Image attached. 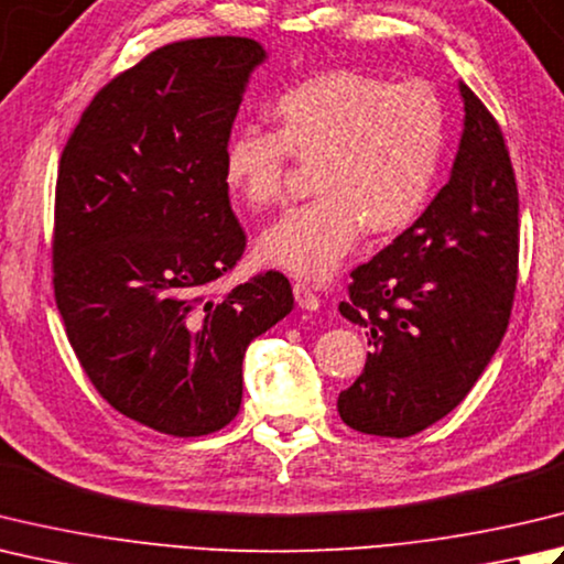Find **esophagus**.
Listing matches in <instances>:
<instances>
[{
	"label": "esophagus",
	"instance_id": "1",
	"mask_svg": "<svg viewBox=\"0 0 564 564\" xmlns=\"http://www.w3.org/2000/svg\"><path fill=\"white\" fill-rule=\"evenodd\" d=\"M293 295L295 303L303 307V311H319V297L315 295V291L307 283H293Z\"/></svg>",
	"mask_w": 564,
	"mask_h": 564
}]
</instances>
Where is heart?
Wrapping results in <instances>:
<instances>
[{"label":"heart","mask_w":564,"mask_h":564,"mask_svg":"<svg viewBox=\"0 0 564 564\" xmlns=\"http://www.w3.org/2000/svg\"><path fill=\"white\" fill-rule=\"evenodd\" d=\"M279 131L241 127L225 178L251 209L285 193L291 159L315 165V200L293 207L259 239V257L301 279L333 273L361 229L393 235L421 215L445 147V109L423 83L367 70H329L285 93Z\"/></svg>","instance_id":"b5f03b06"}]
</instances>
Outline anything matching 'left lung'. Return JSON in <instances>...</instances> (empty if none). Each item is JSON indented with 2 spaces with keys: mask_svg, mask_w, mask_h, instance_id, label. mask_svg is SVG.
<instances>
[{
  "mask_svg": "<svg viewBox=\"0 0 564 564\" xmlns=\"http://www.w3.org/2000/svg\"><path fill=\"white\" fill-rule=\"evenodd\" d=\"M465 131L425 213L351 271L339 313L369 357L337 411L367 435L408 437L457 408L509 327L518 281V185L503 131L459 83Z\"/></svg>",
  "mask_w": 564,
  "mask_h": 564,
  "instance_id": "8db88e82",
  "label": "left lung"
}]
</instances>
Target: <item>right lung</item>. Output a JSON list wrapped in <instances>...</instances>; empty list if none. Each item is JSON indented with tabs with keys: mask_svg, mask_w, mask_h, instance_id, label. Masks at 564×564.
Instances as JSON below:
<instances>
[{
	"mask_svg": "<svg viewBox=\"0 0 564 564\" xmlns=\"http://www.w3.org/2000/svg\"><path fill=\"white\" fill-rule=\"evenodd\" d=\"M263 58L245 36L151 51L93 97L61 153L51 249L65 333L97 393L165 435L223 430L249 341L293 311L281 271L209 297L247 249L225 153Z\"/></svg>",
	"mask_w": 564,
	"mask_h": 564,
	"instance_id": "right-lung-1",
	"label": "right lung"
}]
</instances>
